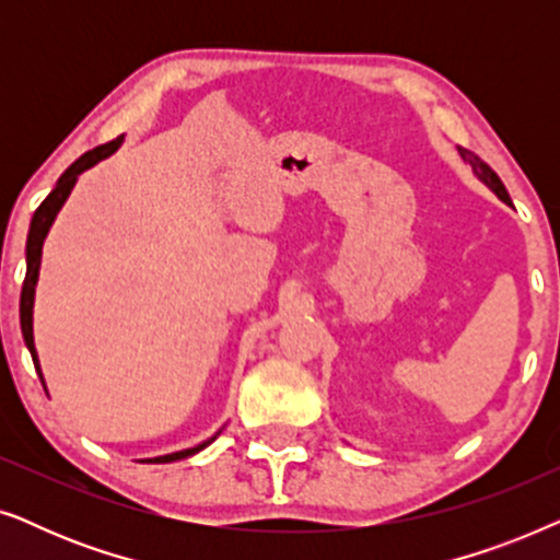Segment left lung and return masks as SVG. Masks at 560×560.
<instances>
[{
    "label": "left lung",
    "instance_id": "1",
    "mask_svg": "<svg viewBox=\"0 0 560 560\" xmlns=\"http://www.w3.org/2000/svg\"><path fill=\"white\" fill-rule=\"evenodd\" d=\"M462 158L466 160V163H469V165L474 167V173H477L479 178L485 180L487 186L492 188L494 194L500 196L504 203H510V194H508V188H504V183L500 180V175H497V173L492 171V167H489V165L485 163V160H481L479 155H474V152H471V150H466V148H462Z\"/></svg>",
    "mask_w": 560,
    "mask_h": 560
}]
</instances>
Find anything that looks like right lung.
I'll list each match as a JSON object with an SVG mask.
<instances>
[{"mask_svg": "<svg viewBox=\"0 0 560 560\" xmlns=\"http://www.w3.org/2000/svg\"><path fill=\"white\" fill-rule=\"evenodd\" d=\"M121 137L117 140L106 142V144H98V148L89 150L86 155H81L75 163L68 167V171L60 175L56 188L50 190L48 198L37 206V211L33 213V221H30V234H27V272H25V282H22V295H20V326H22V336H25V343L30 349V354H33V362H35V370L40 374V364H37V354H35V343H33V298H35V282H37V270H40V255H43V240L45 234H48V229L52 224V219H56V213L63 201L71 194L73 183L79 175L86 171V167L96 165L98 160L109 158L114 150L119 148ZM43 380V374H40ZM213 441V439H211ZM211 441H203L201 446L196 448H186V451H178V454H167V456H160V458H152V462L158 464H167V462H178V458H186L190 454H198V451L209 446Z\"/></svg>", "mask_w": 560, "mask_h": 560, "instance_id": "1", "label": "right lung"}]
</instances>
